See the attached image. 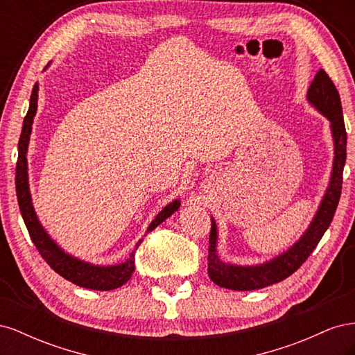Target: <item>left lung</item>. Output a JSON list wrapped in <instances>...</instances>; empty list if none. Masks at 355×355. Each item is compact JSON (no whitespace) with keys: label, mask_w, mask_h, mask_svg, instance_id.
<instances>
[{"label":"left lung","mask_w":355,"mask_h":355,"mask_svg":"<svg viewBox=\"0 0 355 355\" xmlns=\"http://www.w3.org/2000/svg\"><path fill=\"white\" fill-rule=\"evenodd\" d=\"M306 99L309 105H313L321 115H324L330 121V132L333 137L335 157H333L331 175L323 200H321L309 227L292 247L272 257L271 261L257 265H237L220 261L216 250L218 225L211 218L207 270L210 280L214 284L231 290H257L280 283L292 275L308 259V256L313 253L329 228L340 198L342 173L347 159V132L345 124H343L339 93L323 69L315 73V78L308 89Z\"/></svg>","instance_id":"left-lung-1"}]
</instances>
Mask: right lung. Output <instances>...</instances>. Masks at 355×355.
Returning <instances> with one entry per match:
<instances>
[{"mask_svg":"<svg viewBox=\"0 0 355 355\" xmlns=\"http://www.w3.org/2000/svg\"><path fill=\"white\" fill-rule=\"evenodd\" d=\"M38 108V83H35L34 89L31 93L29 101V110L24 120L22 133H20L19 139V157H17V166H16V194H17V202L20 213L25 220V225L28 228V232L31 235V240L34 241L35 247L38 249L40 254L53 270H55L59 275H62L65 280L77 284L84 288L92 290H114L125 284L135 271V253L137 247L144 241L139 240L136 243V249L121 263L116 265H94L90 262H85L78 259L69 253H67L62 247L53 240L49 232L42 227L34 204H32V197L29 191V182H28V146L29 139L32 133V123H34V116L37 114ZM180 206V201L176 198L161 210L155 219L149 223L146 230V234L155 230L159 223H163L167 218H170Z\"/></svg>","mask_w":355,"mask_h":355,"instance_id":"add662e5","label":"right lung"}]
</instances>
